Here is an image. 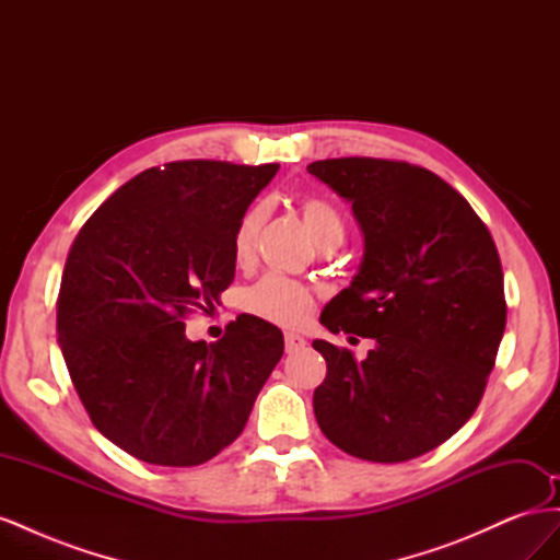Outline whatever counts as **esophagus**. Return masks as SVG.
Returning <instances> with one entry per match:
<instances>
[{"label":"esophagus","instance_id":"obj_1","mask_svg":"<svg viewBox=\"0 0 560 560\" xmlns=\"http://www.w3.org/2000/svg\"><path fill=\"white\" fill-rule=\"evenodd\" d=\"M306 348V338L303 336H299V334H294V331H287L284 334V350L287 352H299V350H303Z\"/></svg>","mask_w":560,"mask_h":560}]
</instances>
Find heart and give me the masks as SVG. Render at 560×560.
<instances>
[{
  "label": "heart",
  "mask_w": 560,
  "mask_h": 560,
  "mask_svg": "<svg viewBox=\"0 0 560 560\" xmlns=\"http://www.w3.org/2000/svg\"><path fill=\"white\" fill-rule=\"evenodd\" d=\"M299 212L308 233L317 245L322 243H341L343 238V219L334 202L319 196L299 198ZM266 208L261 202L249 206L235 224L233 231V259L238 266H247L254 254L259 229L264 224ZM315 299L306 284L282 276H266L245 294V308L266 322H276L282 327H301L313 315Z\"/></svg>",
  "instance_id": "heart-1"
}]
</instances>
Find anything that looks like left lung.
Returning a JSON list of instances; mask_svg holds the SVG:
<instances>
[{
	"mask_svg": "<svg viewBox=\"0 0 560 560\" xmlns=\"http://www.w3.org/2000/svg\"><path fill=\"white\" fill-rule=\"evenodd\" d=\"M308 173L352 202L364 257L319 322L374 338L358 362L327 360L313 409L334 446L404 463L451 439L477 411L506 325L500 254L479 214L442 177L385 159H327Z\"/></svg>",
	"mask_w": 560,
	"mask_h": 560,
	"instance_id": "1",
	"label": "left lung"
}]
</instances>
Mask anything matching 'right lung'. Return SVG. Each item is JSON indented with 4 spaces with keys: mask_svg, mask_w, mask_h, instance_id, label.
Segmentation results:
<instances>
[{
    "mask_svg": "<svg viewBox=\"0 0 560 560\" xmlns=\"http://www.w3.org/2000/svg\"><path fill=\"white\" fill-rule=\"evenodd\" d=\"M278 163L175 161L116 189L81 226L58 294V343L77 395L112 444L194 467L233 444L282 358V331L241 315L217 343L184 317L233 282V231Z\"/></svg>",
    "mask_w": 560,
    "mask_h": 560,
    "instance_id": "1",
    "label": "right lung"
}]
</instances>
